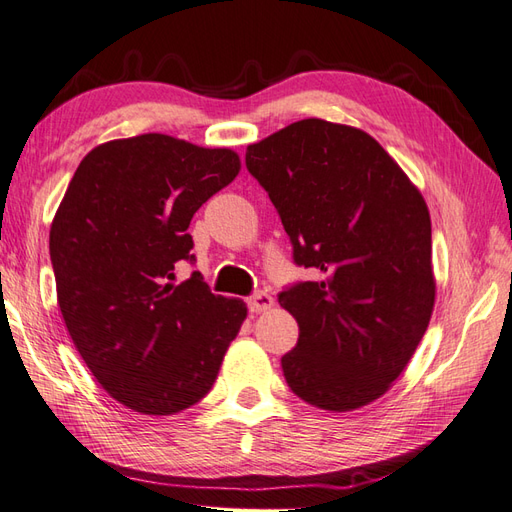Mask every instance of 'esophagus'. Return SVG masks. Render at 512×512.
Here are the masks:
<instances>
[{"instance_id": "esophagus-1", "label": "esophagus", "mask_w": 512, "mask_h": 512, "mask_svg": "<svg viewBox=\"0 0 512 512\" xmlns=\"http://www.w3.org/2000/svg\"><path fill=\"white\" fill-rule=\"evenodd\" d=\"M246 303H248V309L259 313V311H268V309L274 305V300H272V296L266 294V292H257V294H253L251 298H248Z\"/></svg>"}]
</instances>
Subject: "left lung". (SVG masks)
Instances as JSON below:
<instances>
[{
    "instance_id": "8db88e82",
    "label": "left lung",
    "mask_w": 512,
    "mask_h": 512,
    "mask_svg": "<svg viewBox=\"0 0 512 512\" xmlns=\"http://www.w3.org/2000/svg\"><path fill=\"white\" fill-rule=\"evenodd\" d=\"M246 168L296 264L320 272L279 294L300 329L285 381L318 409H361L404 372L435 307L424 196L370 134L322 119L248 144Z\"/></svg>"
}]
</instances>
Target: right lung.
I'll return each instance as SVG.
<instances>
[{
	"mask_svg": "<svg viewBox=\"0 0 512 512\" xmlns=\"http://www.w3.org/2000/svg\"><path fill=\"white\" fill-rule=\"evenodd\" d=\"M238 173L231 149L142 134L99 144L64 192L49 231L58 305L88 370L131 411L199 402L246 318L199 272L175 283L177 261H194V212Z\"/></svg>",
	"mask_w": 512,
	"mask_h": 512,
	"instance_id": "add662e5",
	"label": "right lung"
}]
</instances>
